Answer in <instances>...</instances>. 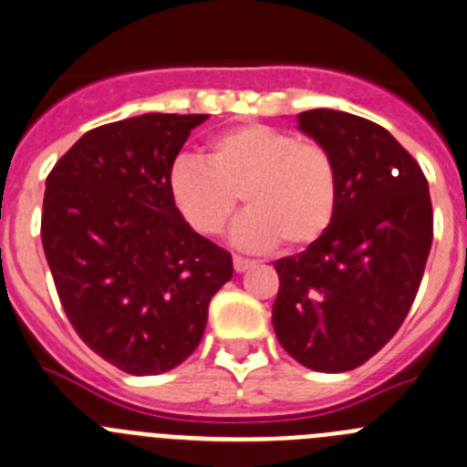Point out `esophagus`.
Returning a JSON list of instances; mask_svg holds the SVG:
<instances>
[{"label": "esophagus", "mask_w": 467, "mask_h": 467, "mask_svg": "<svg viewBox=\"0 0 467 467\" xmlns=\"http://www.w3.org/2000/svg\"><path fill=\"white\" fill-rule=\"evenodd\" d=\"M233 266H234V271H237V274H244V271L251 269L253 262H251V260H246V257L234 255V257H233Z\"/></svg>", "instance_id": "obj_1"}]
</instances>
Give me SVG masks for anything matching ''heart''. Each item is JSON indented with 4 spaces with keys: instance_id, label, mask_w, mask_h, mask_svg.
<instances>
[{
    "instance_id": "1",
    "label": "heart",
    "mask_w": 467,
    "mask_h": 467,
    "mask_svg": "<svg viewBox=\"0 0 467 467\" xmlns=\"http://www.w3.org/2000/svg\"><path fill=\"white\" fill-rule=\"evenodd\" d=\"M169 192L182 219L198 234L214 237L242 196L248 212L234 223L233 242L246 251L315 244L337 205V173L330 152L271 125H239L207 143L205 161L180 157Z\"/></svg>"
}]
</instances>
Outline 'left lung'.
I'll return each instance as SVG.
<instances>
[{
  "mask_svg": "<svg viewBox=\"0 0 467 467\" xmlns=\"http://www.w3.org/2000/svg\"><path fill=\"white\" fill-rule=\"evenodd\" d=\"M296 120L333 157L337 205L315 244L274 262L271 319L303 368L348 372L386 347L413 306L433 242L431 196L418 161L381 125L335 109Z\"/></svg>",
  "mask_w": 467,
  "mask_h": 467,
  "instance_id": "1",
  "label": "left lung"
}]
</instances>
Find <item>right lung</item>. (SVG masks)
Returning a JSON list of instances; mask_svg holds the SVG:
<instances>
[{
  "instance_id": "right-lung-1",
  "label": "right lung",
  "mask_w": 467,
  "mask_h": 467,
  "mask_svg": "<svg viewBox=\"0 0 467 467\" xmlns=\"http://www.w3.org/2000/svg\"><path fill=\"white\" fill-rule=\"evenodd\" d=\"M207 113H143L86 132L45 182L40 237L81 339L134 377L193 354L212 296L233 278L228 251L173 205L169 175Z\"/></svg>"
}]
</instances>
